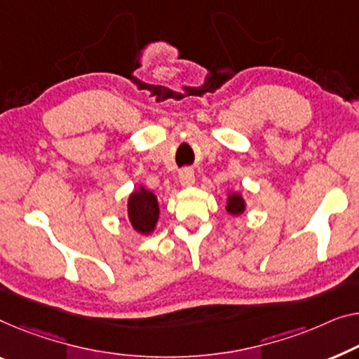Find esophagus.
Instances as JSON below:
<instances>
[{
  "label": "esophagus",
  "instance_id": "obj_1",
  "mask_svg": "<svg viewBox=\"0 0 359 359\" xmlns=\"http://www.w3.org/2000/svg\"><path fill=\"white\" fill-rule=\"evenodd\" d=\"M179 180H180V184L184 185V187H190V185H194L195 184V174H194V170H191L190 168H184L179 172Z\"/></svg>",
  "mask_w": 359,
  "mask_h": 359
}]
</instances>
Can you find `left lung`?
<instances>
[{
	"mask_svg": "<svg viewBox=\"0 0 359 359\" xmlns=\"http://www.w3.org/2000/svg\"><path fill=\"white\" fill-rule=\"evenodd\" d=\"M245 210V203L242 200V196L240 195H231V198H229V205H227V211L231 214H240L243 212Z\"/></svg>",
	"mask_w": 359,
	"mask_h": 359,
	"instance_id": "obj_1",
	"label": "left lung"
}]
</instances>
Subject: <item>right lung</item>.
<instances>
[{
  "instance_id": "add662e5",
  "label": "right lung",
  "mask_w": 359,
  "mask_h": 359,
  "mask_svg": "<svg viewBox=\"0 0 359 359\" xmlns=\"http://www.w3.org/2000/svg\"><path fill=\"white\" fill-rule=\"evenodd\" d=\"M158 216L159 206L156 196L145 189L133 191L128 200V219L133 229L142 233H149L156 226Z\"/></svg>"
}]
</instances>
